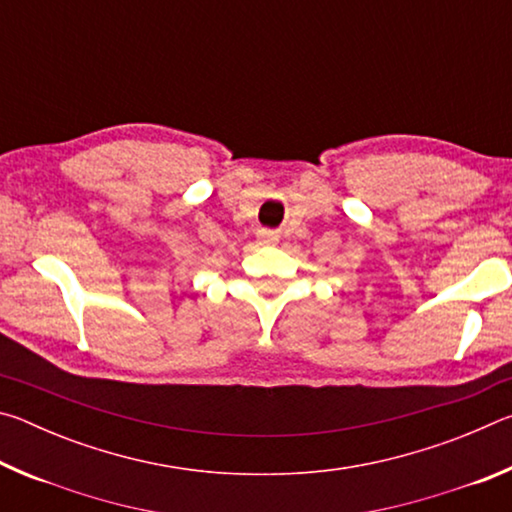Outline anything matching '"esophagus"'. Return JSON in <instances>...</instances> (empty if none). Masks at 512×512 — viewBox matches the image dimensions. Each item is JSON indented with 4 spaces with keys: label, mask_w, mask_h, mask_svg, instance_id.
I'll use <instances>...</instances> for the list:
<instances>
[{
    "label": "esophagus",
    "mask_w": 512,
    "mask_h": 512,
    "mask_svg": "<svg viewBox=\"0 0 512 512\" xmlns=\"http://www.w3.org/2000/svg\"><path fill=\"white\" fill-rule=\"evenodd\" d=\"M262 239H264V244H273V241H275V237L271 235V232H264Z\"/></svg>",
    "instance_id": "esophagus-1"
}]
</instances>
